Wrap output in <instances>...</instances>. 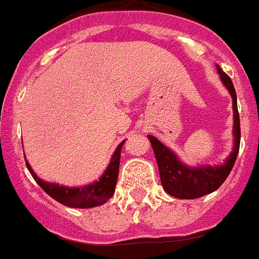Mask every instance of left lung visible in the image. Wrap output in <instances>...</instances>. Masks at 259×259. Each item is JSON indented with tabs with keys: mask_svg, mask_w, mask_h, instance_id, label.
<instances>
[{
	"mask_svg": "<svg viewBox=\"0 0 259 259\" xmlns=\"http://www.w3.org/2000/svg\"><path fill=\"white\" fill-rule=\"evenodd\" d=\"M221 79L226 88L230 91L233 101V135H235V148L226 163L218 167H196L191 168L183 164L175 154L168 148L163 145L154 136L148 135L153 150H154L155 159H157L161 182L164 191L176 198L183 200H193L217 191L227 179L232 170L235 161L240 149V116L237 110V98L232 80L219 66H217Z\"/></svg>",
	"mask_w": 259,
	"mask_h": 259,
	"instance_id": "8db88e82",
	"label": "left lung"
}]
</instances>
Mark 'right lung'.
Segmentation results:
<instances>
[{
  "mask_svg": "<svg viewBox=\"0 0 259 259\" xmlns=\"http://www.w3.org/2000/svg\"><path fill=\"white\" fill-rule=\"evenodd\" d=\"M124 143L125 140L118 145L109 167L106 168L104 175L100 178V180L93 183V184L79 187V188H67V187L44 182L40 178H37V175L33 172V170H32L27 161L26 164L32 178L36 180V183L40 185L41 188L44 189L45 193L49 194L50 197L58 201L62 205H65V206L88 209V207H95L105 203L107 200L111 198V196L115 192V185L119 174V162H120V150H122V146Z\"/></svg>",
  "mask_w": 259,
  "mask_h": 259,
  "instance_id": "add662e5",
  "label": "right lung"
}]
</instances>
